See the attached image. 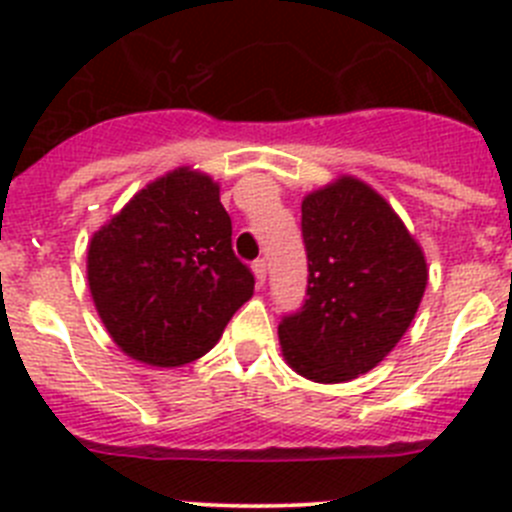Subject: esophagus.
I'll list each match as a JSON object with an SVG mask.
<instances>
[{"mask_svg": "<svg viewBox=\"0 0 512 512\" xmlns=\"http://www.w3.org/2000/svg\"><path fill=\"white\" fill-rule=\"evenodd\" d=\"M252 273H255V278H257V283H265V278H267V262H265V257H257L255 262H252Z\"/></svg>", "mask_w": 512, "mask_h": 512, "instance_id": "obj_1", "label": "esophagus"}]
</instances>
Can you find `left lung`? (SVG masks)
<instances>
[{
	"instance_id": "1",
	"label": "left lung",
	"mask_w": 512,
	"mask_h": 512,
	"mask_svg": "<svg viewBox=\"0 0 512 512\" xmlns=\"http://www.w3.org/2000/svg\"><path fill=\"white\" fill-rule=\"evenodd\" d=\"M308 285L278 324L288 365L316 382H347L382 362L411 326L426 260L388 201L339 178L301 206Z\"/></svg>"
}]
</instances>
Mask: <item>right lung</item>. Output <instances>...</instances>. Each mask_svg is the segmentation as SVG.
I'll return each mask as SVG.
<instances>
[{"instance_id": "add662e5", "label": "right lung", "mask_w": 512, "mask_h": 512, "mask_svg": "<svg viewBox=\"0 0 512 512\" xmlns=\"http://www.w3.org/2000/svg\"><path fill=\"white\" fill-rule=\"evenodd\" d=\"M89 288L114 342L155 367L209 352L255 275L232 250L219 186L178 168L142 188L89 247Z\"/></svg>"}]
</instances>
